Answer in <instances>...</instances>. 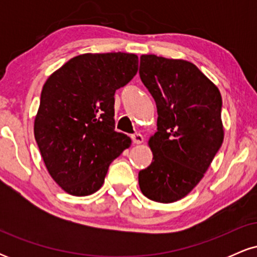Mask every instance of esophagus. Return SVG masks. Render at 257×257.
I'll return each instance as SVG.
<instances>
[{
	"label": "esophagus",
	"instance_id": "34e87169",
	"mask_svg": "<svg viewBox=\"0 0 257 257\" xmlns=\"http://www.w3.org/2000/svg\"><path fill=\"white\" fill-rule=\"evenodd\" d=\"M131 138H132L133 144H141L144 141V138L141 134H133Z\"/></svg>",
	"mask_w": 257,
	"mask_h": 257
}]
</instances>
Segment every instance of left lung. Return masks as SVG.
<instances>
[{
  "mask_svg": "<svg viewBox=\"0 0 257 257\" xmlns=\"http://www.w3.org/2000/svg\"><path fill=\"white\" fill-rule=\"evenodd\" d=\"M139 75L158 113L152 163L139 172V186L149 199L173 203L196 187L222 145V99L190 61L141 55Z\"/></svg>",
  "mask_w": 257,
  "mask_h": 257,
  "instance_id": "obj_1",
  "label": "left lung"
}]
</instances>
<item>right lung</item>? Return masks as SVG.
I'll return each mask as SVG.
<instances>
[{
	"label": "right lung",
	"mask_w": 257,
	"mask_h": 257,
	"mask_svg": "<svg viewBox=\"0 0 257 257\" xmlns=\"http://www.w3.org/2000/svg\"><path fill=\"white\" fill-rule=\"evenodd\" d=\"M135 54H82L46 81L35 139L54 181L72 196H89L131 138L114 131V93L138 72Z\"/></svg>",
	"instance_id": "obj_1"
}]
</instances>
